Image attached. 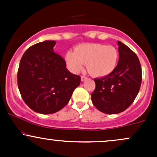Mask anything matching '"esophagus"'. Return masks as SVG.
<instances>
[{
	"instance_id": "esophagus-1",
	"label": "esophagus",
	"mask_w": 157,
	"mask_h": 157,
	"mask_svg": "<svg viewBox=\"0 0 157 157\" xmlns=\"http://www.w3.org/2000/svg\"><path fill=\"white\" fill-rule=\"evenodd\" d=\"M87 78H88L87 77L84 76V75H82V76H81V81H82V82H83V81L86 80Z\"/></svg>"
}]
</instances>
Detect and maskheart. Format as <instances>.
<instances>
[{"label":"heart","mask_w":157,"mask_h":157,"mask_svg":"<svg viewBox=\"0 0 157 157\" xmlns=\"http://www.w3.org/2000/svg\"><path fill=\"white\" fill-rule=\"evenodd\" d=\"M118 52L112 46L101 44H86L77 46L75 52H68L66 61L68 68L74 73L80 72L87 64L91 75L103 77L111 74L116 68Z\"/></svg>","instance_id":"heart-1"}]
</instances>
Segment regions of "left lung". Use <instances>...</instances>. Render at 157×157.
Returning a JSON list of instances; mask_svg holds the SVG:
<instances>
[{
	"label": "left lung",
	"instance_id": "left-lung-1",
	"mask_svg": "<svg viewBox=\"0 0 157 157\" xmlns=\"http://www.w3.org/2000/svg\"><path fill=\"white\" fill-rule=\"evenodd\" d=\"M119 62L107 76L94 79L91 94L94 105L108 114L122 112L137 96L142 83V68L137 55L126 45L118 41Z\"/></svg>",
	"mask_w": 157,
	"mask_h": 157
}]
</instances>
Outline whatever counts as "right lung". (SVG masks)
<instances>
[{"label":"right lung","mask_w":157,"mask_h":157,"mask_svg":"<svg viewBox=\"0 0 157 157\" xmlns=\"http://www.w3.org/2000/svg\"><path fill=\"white\" fill-rule=\"evenodd\" d=\"M55 44L46 40L30 46L21 57L17 71L23 101L43 114L62 109L80 83V77L70 72L64 59L54 52Z\"/></svg>","instance_id":"obj_1"}]
</instances>
